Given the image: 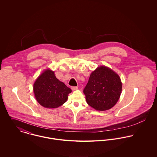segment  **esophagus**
Here are the masks:
<instances>
[{
    "label": "esophagus",
    "instance_id": "1",
    "mask_svg": "<svg viewBox=\"0 0 157 157\" xmlns=\"http://www.w3.org/2000/svg\"><path fill=\"white\" fill-rule=\"evenodd\" d=\"M71 89H72V90H78V88L77 86H72L71 88Z\"/></svg>",
    "mask_w": 157,
    "mask_h": 157
}]
</instances>
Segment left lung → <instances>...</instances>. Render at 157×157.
Masks as SVG:
<instances>
[{
	"label": "left lung",
	"instance_id": "obj_1",
	"mask_svg": "<svg viewBox=\"0 0 157 157\" xmlns=\"http://www.w3.org/2000/svg\"><path fill=\"white\" fill-rule=\"evenodd\" d=\"M122 83L118 74L110 67L100 66L90 74L84 89L87 103L97 111L111 109L118 101Z\"/></svg>",
	"mask_w": 157,
	"mask_h": 157
}]
</instances>
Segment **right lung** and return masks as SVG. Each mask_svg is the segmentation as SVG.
Returning a JSON list of instances; mask_svg holds the SVG:
<instances>
[{
  "mask_svg": "<svg viewBox=\"0 0 157 157\" xmlns=\"http://www.w3.org/2000/svg\"><path fill=\"white\" fill-rule=\"evenodd\" d=\"M33 91L37 101L43 107L57 108L67 101L72 90L57 79L51 69H45L36 79Z\"/></svg>",
  "mask_w": 157,
  "mask_h": 157,
  "instance_id": "right-lung-1",
  "label": "right lung"
}]
</instances>
